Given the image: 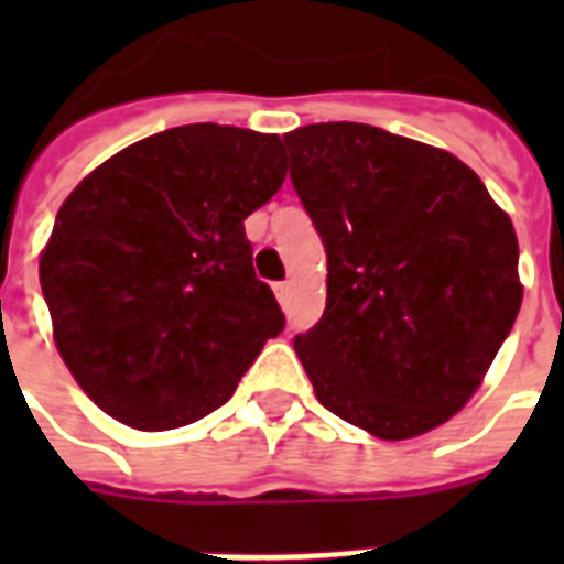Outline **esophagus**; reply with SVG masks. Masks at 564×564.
Returning a JSON list of instances; mask_svg holds the SVG:
<instances>
[{"instance_id": "1", "label": "esophagus", "mask_w": 564, "mask_h": 564, "mask_svg": "<svg viewBox=\"0 0 564 564\" xmlns=\"http://www.w3.org/2000/svg\"><path fill=\"white\" fill-rule=\"evenodd\" d=\"M274 295H278V301H281V304H286V301H290V283L286 281L274 283Z\"/></svg>"}]
</instances>
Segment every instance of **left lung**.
I'll list each match as a JSON object with an SVG mask.
<instances>
[{"label":"left lung","instance_id":"left-lung-1","mask_svg":"<svg viewBox=\"0 0 564 564\" xmlns=\"http://www.w3.org/2000/svg\"><path fill=\"white\" fill-rule=\"evenodd\" d=\"M327 254V307L295 354L318 403L371 436L438 427L521 310L516 228L459 158L362 122L283 137Z\"/></svg>","mask_w":564,"mask_h":564}]
</instances>
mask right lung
I'll return each instance as SVG.
<instances>
[{
	"instance_id": "right-lung-1",
	"label": "right lung",
	"mask_w": 564,
	"mask_h": 564,
	"mask_svg": "<svg viewBox=\"0 0 564 564\" xmlns=\"http://www.w3.org/2000/svg\"><path fill=\"white\" fill-rule=\"evenodd\" d=\"M283 178L278 134L198 122L128 145L69 193L40 286L66 369L108 415L193 424L281 334L242 221Z\"/></svg>"
}]
</instances>
